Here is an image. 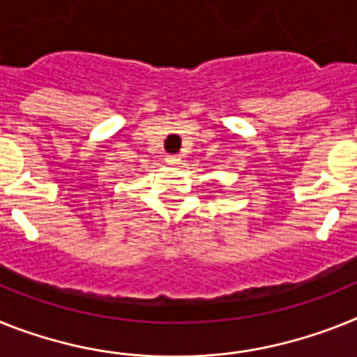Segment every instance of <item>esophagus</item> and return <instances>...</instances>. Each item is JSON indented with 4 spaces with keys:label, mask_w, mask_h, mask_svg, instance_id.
<instances>
[{
    "label": "esophagus",
    "mask_w": 357,
    "mask_h": 357,
    "mask_svg": "<svg viewBox=\"0 0 357 357\" xmlns=\"http://www.w3.org/2000/svg\"><path fill=\"white\" fill-rule=\"evenodd\" d=\"M165 161H167V165H179L181 158H179V155L170 154V155H167V158H165Z\"/></svg>",
    "instance_id": "1"
}]
</instances>
